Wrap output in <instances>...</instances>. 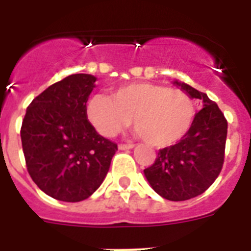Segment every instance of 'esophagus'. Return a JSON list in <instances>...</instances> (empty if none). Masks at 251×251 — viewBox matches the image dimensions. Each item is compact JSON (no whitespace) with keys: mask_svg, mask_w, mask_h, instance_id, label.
<instances>
[{"mask_svg":"<svg viewBox=\"0 0 251 251\" xmlns=\"http://www.w3.org/2000/svg\"><path fill=\"white\" fill-rule=\"evenodd\" d=\"M133 147H134L133 143H120V145H118V149L122 150V151H124V150L133 149Z\"/></svg>","mask_w":251,"mask_h":251,"instance_id":"obj_1","label":"esophagus"}]
</instances>
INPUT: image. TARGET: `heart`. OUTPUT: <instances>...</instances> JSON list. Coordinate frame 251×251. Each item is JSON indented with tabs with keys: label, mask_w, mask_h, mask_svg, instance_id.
Masks as SVG:
<instances>
[{
	"label": "heart",
	"mask_w": 251,
	"mask_h": 251,
	"mask_svg": "<svg viewBox=\"0 0 251 251\" xmlns=\"http://www.w3.org/2000/svg\"><path fill=\"white\" fill-rule=\"evenodd\" d=\"M88 121L100 135L112 138L130 124L149 145L169 147L182 139L195 117L189 94L161 84L129 83L109 96L96 94L87 100Z\"/></svg>",
	"instance_id": "1"
}]
</instances>
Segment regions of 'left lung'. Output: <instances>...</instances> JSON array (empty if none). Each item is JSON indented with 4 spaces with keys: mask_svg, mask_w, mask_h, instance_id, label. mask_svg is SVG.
<instances>
[{
    "mask_svg": "<svg viewBox=\"0 0 251 251\" xmlns=\"http://www.w3.org/2000/svg\"><path fill=\"white\" fill-rule=\"evenodd\" d=\"M173 83L193 99L202 100L203 108L181 141L159 150L155 163L145 169V176L160 197L179 202L204 193L220 175L228 122L206 94L178 80Z\"/></svg>",
    "mask_w": 251,
    "mask_h": 251,
    "instance_id": "1",
    "label": "left lung"
}]
</instances>
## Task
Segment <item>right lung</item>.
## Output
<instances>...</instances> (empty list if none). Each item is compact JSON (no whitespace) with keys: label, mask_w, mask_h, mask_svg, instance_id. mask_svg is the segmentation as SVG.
I'll use <instances>...</instances> for the list:
<instances>
[{"label":"right lung","mask_w":251,"mask_h":251,"mask_svg":"<svg viewBox=\"0 0 251 251\" xmlns=\"http://www.w3.org/2000/svg\"><path fill=\"white\" fill-rule=\"evenodd\" d=\"M96 78L73 74L33 99L21 138L31 178L45 194L80 202L94 194L109 171L117 145L99 135L86 104Z\"/></svg>","instance_id":"obj_1"}]
</instances>
